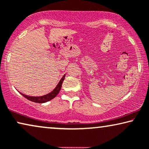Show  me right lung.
Masks as SVG:
<instances>
[{
    "instance_id": "add662e5",
    "label": "right lung",
    "mask_w": 149,
    "mask_h": 149,
    "mask_svg": "<svg viewBox=\"0 0 149 149\" xmlns=\"http://www.w3.org/2000/svg\"><path fill=\"white\" fill-rule=\"evenodd\" d=\"M65 75H64L63 76L62 78L61 79V80L59 81V82L58 83V84L56 85V86L55 88H54L53 91L51 92L50 93L47 94V95L40 96H28V95H24V94L20 93V92L19 93L21 95L24 96L25 98H27V99L30 100V101L38 102V103H44V102H48L49 101V100L53 99V98H54L56 95H58V93H59L60 90L61 88L62 84L63 82V80L65 79Z\"/></svg>"
}]
</instances>
